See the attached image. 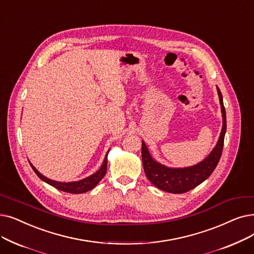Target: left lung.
<instances>
[{
    "label": "left lung",
    "mask_w": 254,
    "mask_h": 254,
    "mask_svg": "<svg viewBox=\"0 0 254 254\" xmlns=\"http://www.w3.org/2000/svg\"><path fill=\"white\" fill-rule=\"evenodd\" d=\"M218 94L220 98V105H221L222 116H223V127L220 138L214 150L209 153V156L204 159L199 164L188 168H168L154 161L148 152V149L144 142H142V162L143 168H144L147 179L157 188L173 194L186 193L198 185L204 182L209 175L213 173L217 165L221 158L224 136L226 131V113L223 105V98L221 91L219 88Z\"/></svg>",
    "instance_id": "obj_1"
}]
</instances>
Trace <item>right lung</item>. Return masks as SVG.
Returning a JSON list of instances; mask_svg holds the SVG:
<instances>
[{
	"instance_id": "add662e5",
	"label": "right lung",
	"mask_w": 254,
	"mask_h": 254,
	"mask_svg": "<svg viewBox=\"0 0 254 254\" xmlns=\"http://www.w3.org/2000/svg\"><path fill=\"white\" fill-rule=\"evenodd\" d=\"M109 152V151H108ZM108 158V154L106 156L105 160H104V163L102 165L101 169L98 170L97 172H95L94 174L88 176V178L82 180V181H79V182H72V183H60V182H55V181H52L48 178H46V176H43L41 173L38 172V170L33 166V165L30 163V165L32 166V169L34 170V172L37 174L38 178L40 180H42L43 182L48 183L49 185L53 186L54 188H56L58 190H61L63 192H66V193H71V194H81V193H85L87 191H89L91 189H93L94 187L101 182V180L104 178L106 172H107V160Z\"/></svg>"
}]
</instances>
